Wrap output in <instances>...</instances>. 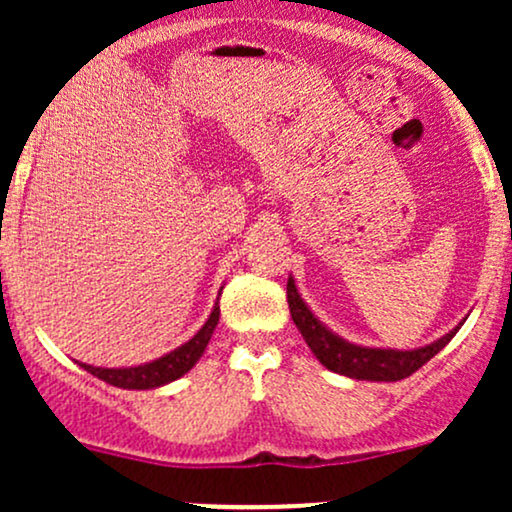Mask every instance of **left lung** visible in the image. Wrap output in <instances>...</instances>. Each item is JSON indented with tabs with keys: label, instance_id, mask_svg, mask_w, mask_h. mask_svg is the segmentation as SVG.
Returning <instances> with one entry per match:
<instances>
[{
	"label": "left lung",
	"instance_id": "8db88e82",
	"mask_svg": "<svg viewBox=\"0 0 512 512\" xmlns=\"http://www.w3.org/2000/svg\"><path fill=\"white\" fill-rule=\"evenodd\" d=\"M286 298H289L291 317L296 322L298 332L303 334L305 344L317 356V361L334 373L346 375L356 380H373V383H397V380L409 378L424 363L431 361L433 356L443 349L445 344L455 337L460 325L455 330L440 337L438 342L421 346V349L397 351V349H370V346H358L337 337L327 330L320 320L313 315V310L305 305L301 293L296 289V281L289 279L286 284Z\"/></svg>",
	"mask_w": 512,
	"mask_h": 512
}]
</instances>
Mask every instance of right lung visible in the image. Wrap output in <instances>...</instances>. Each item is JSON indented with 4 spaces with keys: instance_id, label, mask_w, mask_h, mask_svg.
I'll use <instances>...</instances> for the list:
<instances>
[{
    "instance_id": "obj_1",
    "label": "right lung",
    "mask_w": 512,
    "mask_h": 512,
    "mask_svg": "<svg viewBox=\"0 0 512 512\" xmlns=\"http://www.w3.org/2000/svg\"><path fill=\"white\" fill-rule=\"evenodd\" d=\"M219 313H221L219 301H216L209 320L204 322L202 330H199L190 342L178 346V349H173L166 356L156 358V361L144 363V366L96 368V366H88V363H79V366L88 370L91 375H96V378L103 380V383L122 387V390H154V387L168 385L173 383V380L182 378V375H185L187 370L199 361V356L204 354L211 334H214L216 325H219Z\"/></svg>"
}]
</instances>
